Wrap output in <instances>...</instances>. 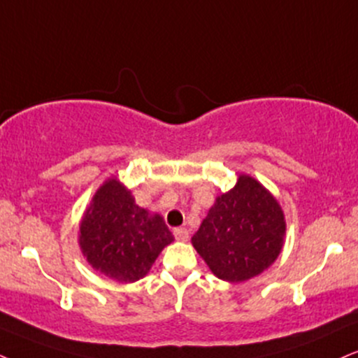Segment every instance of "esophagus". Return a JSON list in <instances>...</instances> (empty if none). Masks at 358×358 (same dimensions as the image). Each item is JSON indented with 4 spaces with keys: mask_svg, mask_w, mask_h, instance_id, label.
<instances>
[{
    "mask_svg": "<svg viewBox=\"0 0 358 358\" xmlns=\"http://www.w3.org/2000/svg\"><path fill=\"white\" fill-rule=\"evenodd\" d=\"M174 237L180 242H187L189 241V231L186 227H178L174 229Z\"/></svg>",
    "mask_w": 358,
    "mask_h": 358,
    "instance_id": "obj_1",
    "label": "esophagus"
}]
</instances>
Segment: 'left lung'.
I'll list each match as a JSON object with an SVG mask.
<instances>
[{"instance_id":"left-lung-1","label":"left lung","mask_w":358,"mask_h":358,"mask_svg":"<svg viewBox=\"0 0 358 358\" xmlns=\"http://www.w3.org/2000/svg\"><path fill=\"white\" fill-rule=\"evenodd\" d=\"M285 229L273 194L252 176L241 174L231 191L215 197L191 242L217 279L237 284L275 262Z\"/></svg>"}]
</instances>
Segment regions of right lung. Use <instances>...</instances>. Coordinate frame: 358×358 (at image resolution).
Instances as JSON below:
<instances>
[{"instance_id":"add662e5","label":"right lung","mask_w":358,"mask_h":358,"mask_svg":"<svg viewBox=\"0 0 358 358\" xmlns=\"http://www.w3.org/2000/svg\"><path fill=\"white\" fill-rule=\"evenodd\" d=\"M174 241L161 214L136 204L119 178L106 179L79 222L78 242L87 264L121 284L148 275L162 249Z\"/></svg>"}]
</instances>
